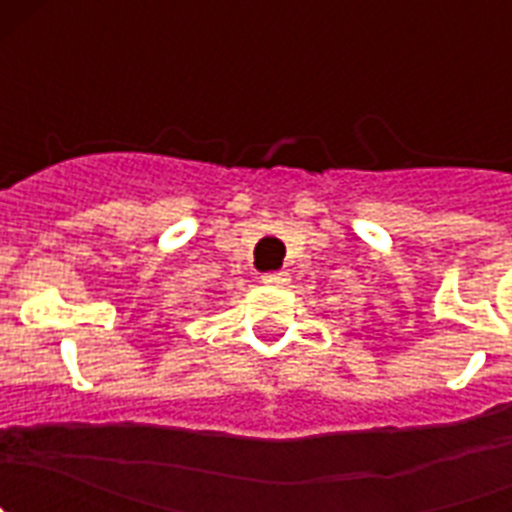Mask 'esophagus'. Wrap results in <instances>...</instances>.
Returning a JSON list of instances; mask_svg holds the SVG:
<instances>
[{
	"instance_id": "obj_1",
	"label": "esophagus",
	"mask_w": 512,
	"mask_h": 512,
	"mask_svg": "<svg viewBox=\"0 0 512 512\" xmlns=\"http://www.w3.org/2000/svg\"><path fill=\"white\" fill-rule=\"evenodd\" d=\"M261 282L264 284H274V287H282V284L289 282V274L287 271H266V274H261Z\"/></svg>"
}]
</instances>
